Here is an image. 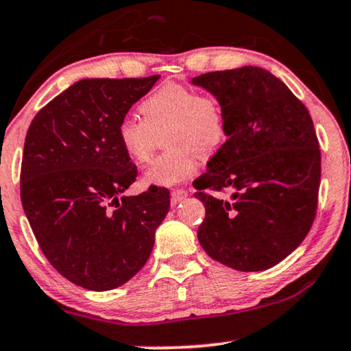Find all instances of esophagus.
Listing matches in <instances>:
<instances>
[{
  "label": "esophagus",
  "mask_w": 351,
  "mask_h": 351,
  "mask_svg": "<svg viewBox=\"0 0 351 351\" xmlns=\"http://www.w3.org/2000/svg\"><path fill=\"white\" fill-rule=\"evenodd\" d=\"M188 197V191L184 189H175L171 191V206H176V204L184 201Z\"/></svg>",
  "instance_id": "obj_1"
}]
</instances>
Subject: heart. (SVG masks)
Listing matches in <instances>:
<instances>
[{"label": "heart", "instance_id": "heart-1", "mask_svg": "<svg viewBox=\"0 0 351 351\" xmlns=\"http://www.w3.org/2000/svg\"><path fill=\"white\" fill-rule=\"evenodd\" d=\"M144 119L124 117L117 137L123 152L134 163L149 162L163 136L168 149L144 173V184L171 188L193 178L199 157H212L227 139V118L215 97L202 95L196 88L168 82L149 94L139 106Z\"/></svg>", "mask_w": 351, "mask_h": 351}]
</instances>
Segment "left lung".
I'll list each match as a JSON object with an SVG mask.
<instances>
[{
    "mask_svg": "<svg viewBox=\"0 0 351 351\" xmlns=\"http://www.w3.org/2000/svg\"><path fill=\"white\" fill-rule=\"evenodd\" d=\"M227 118V141L194 181L206 207L197 239L212 259L241 272L274 267L311 228L321 150L308 108L280 79L256 66L194 77ZM206 189H230V199Z\"/></svg>",
    "mask_w": 351,
    "mask_h": 351,
    "instance_id": "obj_1",
    "label": "left lung"
}]
</instances>
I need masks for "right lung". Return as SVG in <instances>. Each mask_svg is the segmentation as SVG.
Segmentation results:
<instances>
[{"label": "right lung", "mask_w": 351, "mask_h": 351, "mask_svg": "<svg viewBox=\"0 0 351 351\" xmlns=\"http://www.w3.org/2000/svg\"><path fill=\"white\" fill-rule=\"evenodd\" d=\"M158 77L82 79L43 106L25 136L22 207L48 263L87 290L134 277L170 208L165 188L124 196L137 168L117 137Z\"/></svg>", "instance_id": "obj_1"}]
</instances>
